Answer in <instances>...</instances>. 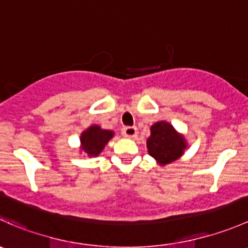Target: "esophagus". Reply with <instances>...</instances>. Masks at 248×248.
Segmentation results:
<instances>
[{"label":"esophagus","instance_id":"34e87169","mask_svg":"<svg viewBox=\"0 0 248 248\" xmlns=\"http://www.w3.org/2000/svg\"><path fill=\"white\" fill-rule=\"evenodd\" d=\"M122 134H124V137H128V138H134V137H137V134H138V129H137V127L133 126L124 127V128H122Z\"/></svg>","mask_w":248,"mask_h":248}]
</instances>
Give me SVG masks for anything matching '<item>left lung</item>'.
<instances>
[{
    "label": "left lung",
    "mask_w": 248,
    "mask_h": 248,
    "mask_svg": "<svg viewBox=\"0 0 248 248\" xmlns=\"http://www.w3.org/2000/svg\"><path fill=\"white\" fill-rule=\"evenodd\" d=\"M185 149V138L176 133L170 124L161 121L151 127V136L147 139V150L162 166L181 157Z\"/></svg>",
    "instance_id": "left-lung-1"
}]
</instances>
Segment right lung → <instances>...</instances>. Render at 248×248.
I'll return each instance as SVG.
<instances>
[{
  "mask_svg": "<svg viewBox=\"0 0 248 248\" xmlns=\"http://www.w3.org/2000/svg\"><path fill=\"white\" fill-rule=\"evenodd\" d=\"M112 136L114 133L111 131H106L98 126H91L81 134V149L90 156H97Z\"/></svg>",
  "mask_w": 248,
  "mask_h": 248,
  "instance_id": "1",
  "label": "right lung"
}]
</instances>
